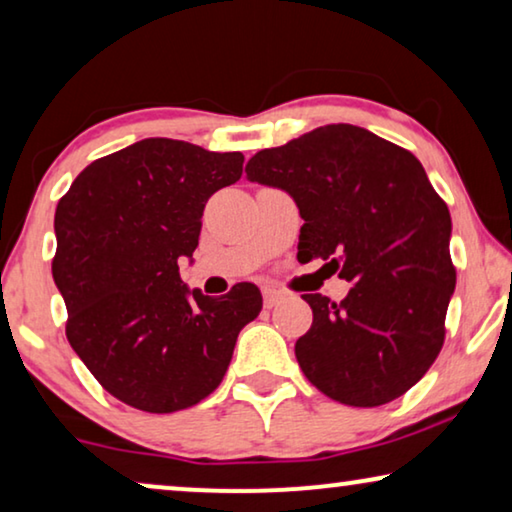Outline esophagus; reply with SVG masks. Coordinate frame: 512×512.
<instances>
[{
    "mask_svg": "<svg viewBox=\"0 0 512 512\" xmlns=\"http://www.w3.org/2000/svg\"><path fill=\"white\" fill-rule=\"evenodd\" d=\"M282 298H284V293L277 291L275 286H263V303H265V307H275Z\"/></svg>",
    "mask_w": 512,
    "mask_h": 512,
    "instance_id": "esophagus-1",
    "label": "esophagus"
}]
</instances>
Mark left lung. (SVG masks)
<instances>
[{
  "label": "left lung",
  "mask_w": 512,
  "mask_h": 512,
  "mask_svg": "<svg viewBox=\"0 0 512 512\" xmlns=\"http://www.w3.org/2000/svg\"><path fill=\"white\" fill-rule=\"evenodd\" d=\"M247 177L279 186L305 223L298 258L352 282L333 303L305 293L312 326L296 342L307 380L333 401L375 408L422 380L445 342L457 270L452 219L403 146L349 123L324 125L249 158Z\"/></svg>",
  "instance_id": "1"
}]
</instances>
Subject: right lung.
Masks as SVG:
<instances>
[{
	"mask_svg": "<svg viewBox=\"0 0 512 512\" xmlns=\"http://www.w3.org/2000/svg\"><path fill=\"white\" fill-rule=\"evenodd\" d=\"M242 163L240 151L151 137L93 160L58 202L53 279L67 340L125 405L163 415L200 403L261 312L254 284L209 298L179 277L207 200L242 177Z\"/></svg>",
	"mask_w": 512,
	"mask_h": 512,
	"instance_id": "right-lung-1",
	"label": "right lung"
}]
</instances>
